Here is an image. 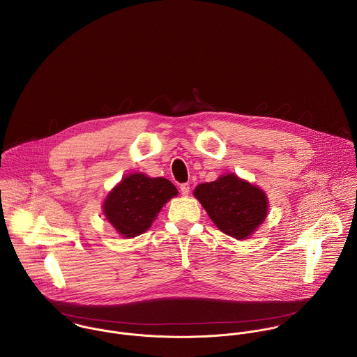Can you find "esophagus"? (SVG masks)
I'll use <instances>...</instances> for the list:
<instances>
[{
  "label": "esophagus",
  "instance_id": "1",
  "mask_svg": "<svg viewBox=\"0 0 357 357\" xmlns=\"http://www.w3.org/2000/svg\"><path fill=\"white\" fill-rule=\"evenodd\" d=\"M190 188H191V187H190V184H181V185H180L181 195H183V197H187V195L190 194Z\"/></svg>",
  "mask_w": 357,
  "mask_h": 357
}]
</instances>
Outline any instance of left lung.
Wrapping results in <instances>:
<instances>
[{"instance_id": "left-lung-1", "label": "left lung", "mask_w": 357, "mask_h": 357, "mask_svg": "<svg viewBox=\"0 0 357 357\" xmlns=\"http://www.w3.org/2000/svg\"><path fill=\"white\" fill-rule=\"evenodd\" d=\"M194 197L215 227L238 241L249 239L268 215L266 194L235 173L197 185Z\"/></svg>"}]
</instances>
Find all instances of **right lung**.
Instances as JSON below:
<instances>
[{"instance_id": "add662e5", "label": "right lung", "mask_w": 357, "mask_h": 357, "mask_svg": "<svg viewBox=\"0 0 357 357\" xmlns=\"http://www.w3.org/2000/svg\"><path fill=\"white\" fill-rule=\"evenodd\" d=\"M177 195V188L167 178L130 173L107 194L102 214L122 238L132 239L144 234L160 208Z\"/></svg>"}]
</instances>
